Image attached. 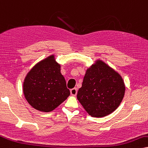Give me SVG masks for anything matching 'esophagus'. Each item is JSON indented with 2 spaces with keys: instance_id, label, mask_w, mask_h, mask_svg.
Wrapping results in <instances>:
<instances>
[{
  "instance_id": "1",
  "label": "esophagus",
  "mask_w": 148,
  "mask_h": 148,
  "mask_svg": "<svg viewBox=\"0 0 148 148\" xmlns=\"http://www.w3.org/2000/svg\"><path fill=\"white\" fill-rule=\"evenodd\" d=\"M70 92H71V94L72 95L75 96L76 95H77V88H74L71 89Z\"/></svg>"
}]
</instances>
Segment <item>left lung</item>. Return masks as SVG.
<instances>
[{"label": "left lung", "instance_id": "obj_1", "mask_svg": "<svg viewBox=\"0 0 148 148\" xmlns=\"http://www.w3.org/2000/svg\"><path fill=\"white\" fill-rule=\"evenodd\" d=\"M125 90L121 75L98 60L87 69L77 97L89 115L103 117L117 108L123 100Z\"/></svg>", "mask_w": 148, "mask_h": 148}]
</instances>
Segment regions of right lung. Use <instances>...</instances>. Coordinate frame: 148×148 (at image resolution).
Here are the masks:
<instances>
[{
    "label": "right lung",
    "mask_w": 148,
    "mask_h": 148,
    "mask_svg": "<svg viewBox=\"0 0 148 148\" xmlns=\"http://www.w3.org/2000/svg\"><path fill=\"white\" fill-rule=\"evenodd\" d=\"M25 99L33 108L42 112H51L70 95L60 65L51 56L32 69L23 83Z\"/></svg>",
    "instance_id": "add662e5"
}]
</instances>
